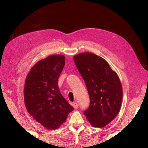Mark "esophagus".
<instances>
[{
  "label": "esophagus",
  "mask_w": 148,
  "mask_h": 148,
  "mask_svg": "<svg viewBox=\"0 0 148 148\" xmlns=\"http://www.w3.org/2000/svg\"><path fill=\"white\" fill-rule=\"evenodd\" d=\"M72 106L74 107V109H77V107H78V104H77V102H74L73 104H72Z\"/></svg>",
  "instance_id": "esophagus-1"
}]
</instances>
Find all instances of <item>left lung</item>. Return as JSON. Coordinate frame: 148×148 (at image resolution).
<instances>
[{
  "label": "left lung",
  "instance_id": "obj_1",
  "mask_svg": "<svg viewBox=\"0 0 148 148\" xmlns=\"http://www.w3.org/2000/svg\"><path fill=\"white\" fill-rule=\"evenodd\" d=\"M73 60L90 99L89 108L84 114L92 127H104L120 110L123 92L120 79L107 61L95 53H79Z\"/></svg>",
  "mask_w": 148,
  "mask_h": 148
}]
</instances>
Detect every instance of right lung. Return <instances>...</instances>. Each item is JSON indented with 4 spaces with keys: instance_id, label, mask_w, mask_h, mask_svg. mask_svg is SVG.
I'll use <instances>...</instances> for the list:
<instances>
[{
    "instance_id": "obj_1",
    "label": "right lung",
    "mask_w": 148,
    "mask_h": 148,
    "mask_svg": "<svg viewBox=\"0 0 148 148\" xmlns=\"http://www.w3.org/2000/svg\"><path fill=\"white\" fill-rule=\"evenodd\" d=\"M64 65V56H50L38 62L26 78V108L35 120L47 129L60 127L73 110L61 95L58 86V79Z\"/></svg>"
}]
</instances>
